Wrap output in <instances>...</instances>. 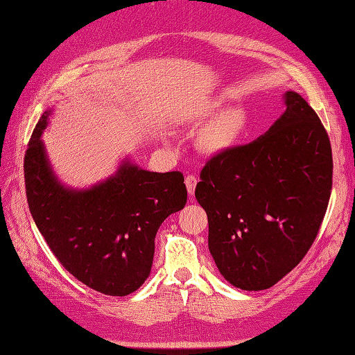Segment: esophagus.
<instances>
[{"label":"esophagus","mask_w":355,"mask_h":355,"mask_svg":"<svg viewBox=\"0 0 355 355\" xmlns=\"http://www.w3.org/2000/svg\"><path fill=\"white\" fill-rule=\"evenodd\" d=\"M196 184H198V179L195 176H191V174H190V176L185 178V185H187V191H189L190 196L195 195Z\"/></svg>","instance_id":"esophagus-1"}]
</instances>
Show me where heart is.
I'll use <instances>...</instances> for the list:
<instances>
[{
    "mask_svg": "<svg viewBox=\"0 0 355 355\" xmlns=\"http://www.w3.org/2000/svg\"><path fill=\"white\" fill-rule=\"evenodd\" d=\"M221 101H214L212 107H220ZM248 124V115L243 109L231 107L210 121L198 137V145L207 154H221L231 149L239 141Z\"/></svg>",
    "mask_w": 355,
    "mask_h": 355,
    "instance_id": "b5f03b06",
    "label": "heart"
}]
</instances>
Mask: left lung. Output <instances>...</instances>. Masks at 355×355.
Returning a JSON list of instances; mask_svg holds the SVG:
<instances>
[{
  "label": "left lung",
  "mask_w": 355,
  "mask_h": 355,
  "mask_svg": "<svg viewBox=\"0 0 355 355\" xmlns=\"http://www.w3.org/2000/svg\"><path fill=\"white\" fill-rule=\"evenodd\" d=\"M263 135L207 162L195 196L209 218V251L234 287L259 291L306 256L332 190V149L300 93Z\"/></svg>",
  "instance_id": "left-lung-1"
}]
</instances>
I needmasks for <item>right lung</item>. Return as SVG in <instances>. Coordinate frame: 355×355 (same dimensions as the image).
Masks as SVG:
<instances>
[{"mask_svg": "<svg viewBox=\"0 0 355 355\" xmlns=\"http://www.w3.org/2000/svg\"><path fill=\"white\" fill-rule=\"evenodd\" d=\"M51 115L53 109L43 112L24 155L35 226L64 268L87 287L109 296L134 293L151 272L160 225L187 202L182 173L143 170L126 155L90 187L65 185L42 140Z\"/></svg>", "mask_w": 355, "mask_h": 355, "instance_id": "right-lung-1", "label": "right lung"}]
</instances>
